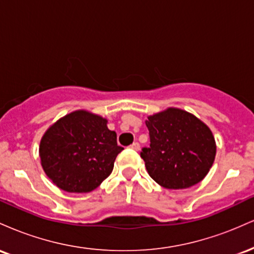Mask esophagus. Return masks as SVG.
I'll return each mask as SVG.
<instances>
[{"mask_svg": "<svg viewBox=\"0 0 254 254\" xmlns=\"http://www.w3.org/2000/svg\"><path fill=\"white\" fill-rule=\"evenodd\" d=\"M130 148H131V149L136 150V151L139 150V143H138V142H133V143L130 145Z\"/></svg>", "mask_w": 254, "mask_h": 254, "instance_id": "1", "label": "esophagus"}]
</instances>
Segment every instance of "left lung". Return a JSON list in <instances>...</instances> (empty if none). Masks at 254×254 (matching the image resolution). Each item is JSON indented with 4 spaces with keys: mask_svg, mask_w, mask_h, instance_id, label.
I'll return each instance as SVG.
<instances>
[{
    "mask_svg": "<svg viewBox=\"0 0 254 254\" xmlns=\"http://www.w3.org/2000/svg\"><path fill=\"white\" fill-rule=\"evenodd\" d=\"M145 125L150 145L142 149L141 157L151 179L170 190L189 189L202 182L216 155L210 127L177 107L148 116Z\"/></svg>",
    "mask_w": 254,
    "mask_h": 254,
    "instance_id": "8db88e82",
    "label": "left lung"
}]
</instances>
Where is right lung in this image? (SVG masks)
<instances>
[{
    "label": "right lung",
    "instance_id": "1",
    "mask_svg": "<svg viewBox=\"0 0 254 254\" xmlns=\"http://www.w3.org/2000/svg\"><path fill=\"white\" fill-rule=\"evenodd\" d=\"M123 148L107 119L86 110L60 118L45 131L39 144L40 164L61 190L88 193L110 176Z\"/></svg>",
    "mask_w": 254,
    "mask_h": 254
}]
</instances>
